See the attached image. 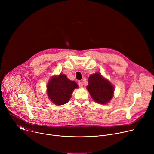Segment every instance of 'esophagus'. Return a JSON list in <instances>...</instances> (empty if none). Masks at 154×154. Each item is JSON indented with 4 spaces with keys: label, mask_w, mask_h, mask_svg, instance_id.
Masks as SVG:
<instances>
[{
    "label": "esophagus",
    "mask_w": 154,
    "mask_h": 154,
    "mask_svg": "<svg viewBox=\"0 0 154 154\" xmlns=\"http://www.w3.org/2000/svg\"><path fill=\"white\" fill-rule=\"evenodd\" d=\"M78 85H79V86L80 88L83 87V83H82V82L79 81V82H78Z\"/></svg>",
    "instance_id": "1"
}]
</instances>
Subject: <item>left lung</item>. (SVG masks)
I'll list each match as a JSON object with an SVG mask.
<instances>
[{
  "label": "left lung",
  "instance_id": "left-lung-1",
  "mask_svg": "<svg viewBox=\"0 0 154 154\" xmlns=\"http://www.w3.org/2000/svg\"><path fill=\"white\" fill-rule=\"evenodd\" d=\"M88 85L86 88L91 97L99 103L105 104L112 99L113 96L114 87L108 80L96 73L90 76Z\"/></svg>",
  "mask_w": 154,
  "mask_h": 154
}]
</instances>
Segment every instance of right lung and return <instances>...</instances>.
<instances>
[{"instance_id":"obj_1","label":"right lung","mask_w":154,"mask_h":154,"mask_svg":"<svg viewBox=\"0 0 154 154\" xmlns=\"http://www.w3.org/2000/svg\"><path fill=\"white\" fill-rule=\"evenodd\" d=\"M78 87L74 81H71L64 74L52 77L48 84V95L54 103L58 105L67 103L75 88Z\"/></svg>"}]
</instances>
